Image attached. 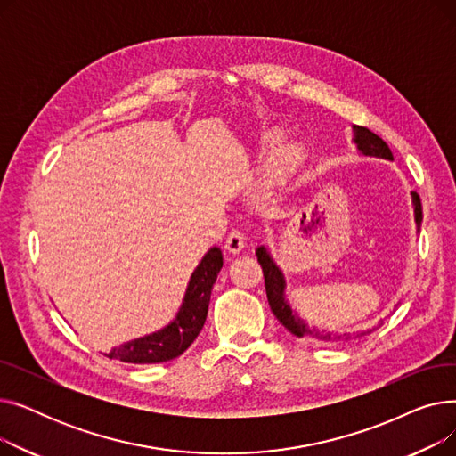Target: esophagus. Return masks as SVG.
Returning a JSON list of instances; mask_svg holds the SVG:
<instances>
[{
    "label": "esophagus",
    "mask_w": 456,
    "mask_h": 456,
    "mask_svg": "<svg viewBox=\"0 0 456 456\" xmlns=\"http://www.w3.org/2000/svg\"><path fill=\"white\" fill-rule=\"evenodd\" d=\"M244 246H246L244 234L240 231H231L229 236H227V240H225V249L234 255V253H240L244 249Z\"/></svg>",
    "instance_id": "esophagus-1"
}]
</instances>
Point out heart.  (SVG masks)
Returning <instances> with one entry per match:
<instances>
[{
    "label": "heart",
    "instance_id": "1",
    "mask_svg": "<svg viewBox=\"0 0 456 456\" xmlns=\"http://www.w3.org/2000/svg\"><path fill=\"white\" fill-rule=\"evenodd\" d=\"M281 142V136L279 134H268L266 136V143L268 146H275V143ZM303 160V153L299 148H286L282 150L275 159H273V164L270 167V177L273 183H281L284 181L289 175H292L297 166L301 164Z\"/></svg>",
    "mask_w": 456,
    "mask_h": 456
}]
</instances>
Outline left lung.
<instances>
[{"label": "left lung", "instance_id": "obj_1", "mask_svg": "<svg viewBox=\"0 0 456 456\" xmlns=\"http://www.w3.org/2000/svg\"><path fill=\"white\" fill-rule=\"evenodd\" d=\"M354 142L358 143V150H361L364 155H373V157H382V159H394L392 150L388 148V143L382 140L380 136H377L375 133H371L366 127H358L354 126ZM414 210H416V224L419 225L423 220V212H421V201L419 196L414 194ZM256 258L258 265L262 268V273H265V284H266V294H268V301L272 306V313L275 314V318L289 329L296 337L303 338H313L316 342H323V344H334V342H344V340H351L349 334H332L327 330H318L316 327H308L306 323H303L296 313H292L290 305L286 303L284 299V279L281 270L273 265V260L270 258L268 251L265 248L256 249ZM362 334L368 332H358L356 337H362Z\"/></svg>", "mask_w": 456, "mask_h": 456}]
</instances>
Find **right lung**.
I'll return each instance as SVG.
<instances>
[{"label":"right lung","instance_id":"1","mask_svg":"<svg viewBox=\"0 0 456 456\" xmlns=\"http://www.w3.org/2000/svg\"><path fill=\"white\" fill-rule=\"evenodd\" d=\"M222 266V251L218 248H212L203 256L196 272L191 273L177 318L162 330L150 334V337L114 347L110 353H107V356L129 364H159L183 354L190 344L198 338L205 325L212 286Z\"/></svg>","mask_w":456,"mask_h":456}]
</instances>
